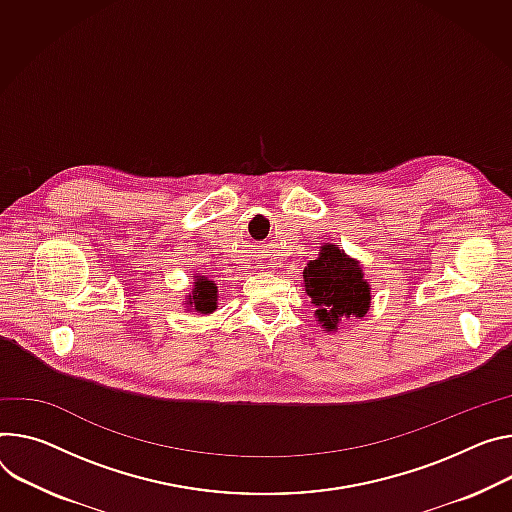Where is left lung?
I'll return each instance as SVG.
<instances>
[{
  "label": "left lung",
  "instance_id": "obj_1",
  "mask_svg": "<svg viewBox=\"0 0 512 512\" xmlns=\"http://www.w3.org/2000/svg\"><path fill=\"white\" fill-rule=\"evenodd\" d=\"M304 288L318 308V324L327 331H337L343 316L361 318L369 310L371 288L363 269L337 245H322L320 255L304 267Z\"/></svg>",
  "mask_w": 512,
  "mask_h": 512
}]
</instances>
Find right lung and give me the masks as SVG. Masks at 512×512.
<instances>
[{
  "label": "right lung",
  "instance_id": "right-lung-1",
  "mask_svg": "<svg viewBox=\"0 0 512 512\" xmlns=\"http://www.w3.org/2000/svg\"><path fill=\"white\" fill-rule=\"evenodd\" d=\"M216 298H218L216 284L208 282L204 275H196L194 290H192V294L188 298L190 308L200 312V314H210V312L216 310Z\"/></svg>",
  "mask_w": 512,
  "mask_h": 512
}]
</instances>
